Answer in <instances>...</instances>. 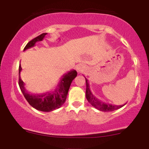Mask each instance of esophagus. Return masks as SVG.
Listing matches in <instances>:
<instances>
[{
    "label": "esophagus",
    "mask_w": 149,
    "mask_h": 149,
    "mask_svg": "<svg viewBox=\"0 0 149 149\" xmlns=\"http://www.w3.org/2000/svg\"><path fill=\"white\" fill-rule=\"evenodd\" d=\"M86 69H87L86 66H85V65H84V64H78V66H76L77 71H78V72H79V73L83 72V71H85V70H86Z\"/></svg>",
    "instance_id": "1"
}]
</instances>
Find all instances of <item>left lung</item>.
<instances>
[{"instance_id": "8db88e82", "label": "left lung", "mask_w": 149, "mask_h": 149, "mask_svg": "<svg viewBox=\"0 0 149 149\" xmlns=\"http://www.w3.org/2000/svg\"><path fill=\"white\" fill-rule=\"evenodd\" d=\"M85 78V82H86V92H85V96H86L87 100H88V102L93 106L94 107L96 108L97 109L101 111L108 112V111H113L117 110V109H120L123 106L125 105V104L123 105H113L111 104H107L105 102H102V100L97 99L92 92L90 91V85L88 83V80Z\"/></svg>"}]
</instances>
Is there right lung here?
<instances>
[{"label": "right lung", "mask_w": 149, "mask_h": 149, "mask_svg": "<svg viewBox=\"0 0 149 149\" xmlns=\"http://www.w3.org/2000/svg\"><path fill=\"white\" fill-rule=\"evenodd\" d=\"M47 33L40 34L38 36L36 37L31 40L25 46L24 51L35 46L37 42L42 41L45 38ZM22 71L21 65L19 66V85L20 90L25 99L29 104L34 109L40 111L49 112L55 109L60 108L64 104L66 100L68 92H69L70 85L73 80L77 76V72L75 70H71L61 76L59 83L52 92H47L42 94H31L26 90L24 83L22 81L20 77V72Z\"/></svg>", "instance_id": "obj_1"}]
</instances>
